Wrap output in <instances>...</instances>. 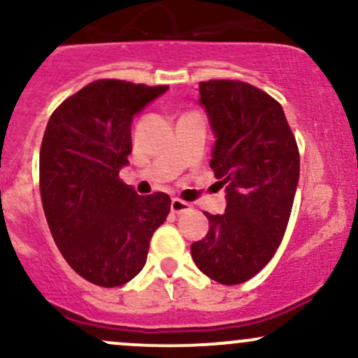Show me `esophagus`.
<instances>
[{
  "label": "esophagus",
  "instance_id": "esophagus-1",
  "mask_svg": "<svg viewBox=\"0 0 358 358\" xmlns=\"http://www.w3.org/2000/svg\"><path fill=\"white\" fill-rule=\"evenodd\" d=\"M192 209V206L182 199H173L171 200V212L173 214H182V212H188Z\"/></svg>",
  "mask_w": 358,
  "mask_h": 358
}]
</instances>
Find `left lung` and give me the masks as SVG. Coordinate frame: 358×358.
I'll use <instances>...</instances> for the list:
<instances>
[{
    "mask_svg": "<svg viewBox=\"0 0 358 358\" xmlns=\"http://www.w3.org/2000/svg\"><path fill=\"white\" fill-rule=\"evenodd\" d=\"M215 146L210 168L226 185L224 214L192 243L195 265L224 285L243 284L273 258L287 229L299 182V148L282 105L238 80L199 85Z\"/></svg>",
    "mask_w": 358,
    "mask_h": 358,
    "instance_id": "obj_1",
    "label": "left lung"
}]
</instances>
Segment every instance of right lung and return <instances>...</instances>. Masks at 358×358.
<instances>
[{"label":"right lung","mask_w":358,"mask_h":358,"mask_svg":"<svg viewBox=\"0 0 358 358\" xmlns=\"http://www.w3.org/2000/svg\"><path fill=\"white\" fill-rule=\"evenodd\" d=\"M168 90L98 80L50 115L41 146L47 224L71 268L100 287H119L143 270L149 241L170 214L163 192L137 195L119 178L132 152V117Z\"/></svg>","instance_id":"right-lung-1"}]
</instances>
